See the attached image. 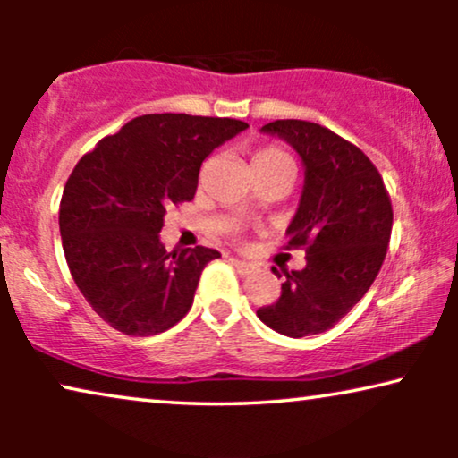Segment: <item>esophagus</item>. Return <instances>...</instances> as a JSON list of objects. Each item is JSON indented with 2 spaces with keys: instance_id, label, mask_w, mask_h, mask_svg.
<instances>
[{
  "instance_id": "34e87169",
  "label": "esophagus",
  "mask_w": 458,
  "mask_h": 458,
  "mask_svg": "<svg viewBox=\"0 0 458 458\" xmlns=\"http://www.w3.org/2000/svg\"><path fill=\"white\" fill-rule=\"evenodd\" d=\"M233 267L237 268V273L240 275H250L254 271V265L252 262H248V260H240V259H233Z\"/></svg>"
}]
</instances>
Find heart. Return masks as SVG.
Masks as SVG:
<instances>
[{
	"label": "heart",
	"instance_id": "1",
	"mask_svg": "<svg viewBox=\"0 0 458 458\" xmlns=\"http://www.w3.org/2000/svg\"><path fill=\"white\" fill-rule=\"evenodd\" d=\"M271 165H293L292 156L277 146H267L256 152L254 166H271Z\"/></svg>",
	"mask_w": 458,
	"mask_h": 458
}]
</instances>
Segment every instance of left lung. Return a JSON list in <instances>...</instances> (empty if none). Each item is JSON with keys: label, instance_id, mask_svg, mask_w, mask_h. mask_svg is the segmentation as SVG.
<instances>
[{"label": "left lung", "instance_id": "left-lung-1", "mask_svg": "<svg viewBox=\"0 0 458 458\" xmlns=\"http://www.w3.org/2000/svg\"><path fill=\"white\" fill-rule=\"evenodd\" d=\"M292 143L304 162V191L285 250H304L302 271L285 273L277 302L256 315L287 337L323 334L369 292L387 254L392 202L377 166L354 143L317 123L262 127Z\"/></svg>", "mask_w": 458, "mask_h": 458}]
</instances>
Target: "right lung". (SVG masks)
Returning a JSON list of instances; mask_svg holds the SVG:
<instances>
[{
  "instance_id": "right-lung-1",
  "label": "right lung",
  "mask_w": 458,
  "mask_h": 458,
  "mask_svg": "<svg viewBox=\"0 0 458 458\" xmlns=\"http://www.w3.org/2000/svg\"><path fill=\"white\" fill-rule=\"evenodd\" d=\"M248 129L235 118L143 114L72 168L60 199L62 248L91 309L124 335H156L191 309L216 250L160 243L171 206L191 202L212 149Z\"/></svg>"
}]
</instances>
